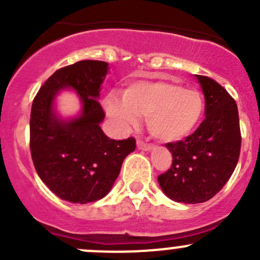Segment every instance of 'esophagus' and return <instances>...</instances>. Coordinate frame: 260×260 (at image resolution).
<instances>
[{"instance_id":"34e87169","label":"esophagus","mask_w":260,"mask_h":260,"mask_svg":"<svg viewBox=\"0 0 260 260\" xmlns=\"http://www.w3.org/2000/svg\"><path fill=\"white\" fill-rule=\"evenodd\" d=\"M137 147L140 149H143V151H151L152 148H153V145H151V143H147L145 141L142 140H138L137 141Z\"/></svg>"}]
</instances>
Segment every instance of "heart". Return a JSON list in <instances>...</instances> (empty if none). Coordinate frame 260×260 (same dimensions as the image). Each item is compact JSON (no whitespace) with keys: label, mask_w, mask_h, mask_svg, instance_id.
<instances>
[{"label":"heart","mask_w":260,"mask_h":260,"mask_svg":"<svg viewBox=\"0 0 260 260\" xmlns=\"http://www.w3.org/2000/svg\"><path fill=\"white\" fill-rule=\"evenodd\" d=\"M107 112L122 127H133L138 115H147L152 135L164 142L188 137L200 124L205 112L203 95L195 89L167 80L140 81L123 93V103L109 98Z\"/></svg>","instance_id":"heart-1"}]
</instances>
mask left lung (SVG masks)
<instances>
[{
    "label": "left lung",
    "mask_w": 260,
    "mask_h": 260,
    "mask_svg": "<svg viewBox=\"0 0 260 260\" xmlns=\"http://www.w3.org/2000/svg\"><path fill=\"white\" fill-rule=\"evenodd\" d=\"M205 95V119L198 129L167 143L172 165L158 176L171 200L205 203L214 198L237 167L242 146L239 113L234 98L211 78L196 75Z\"/></svg>",
    "instance_id": "obj_1"
}]
</instances>
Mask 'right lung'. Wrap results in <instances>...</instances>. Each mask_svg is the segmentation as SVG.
Here are the masks:
<instances>
[{
	"label": "right lung",
	"mask_w": 260,
	"mask_h": 260,
	"mask_svg": "<svg viewBox=\"0 0 260 260\" xmlns=\"http://www.w3.org/2000/svg\"><path fill=\"white\" fill-rule=\"evenodd\" d=\"M108 64L81 60L56 70L34 98L30 117V151L43 182L62 200L88 204L111 191L123 159L135 151L136 140H111L101 122L106 117L98 102ZM78 91L83 111L78 118L61 121L52 109L60 88Z\"/></svg>",
	"instance_id": "1"
}]
</instances>
